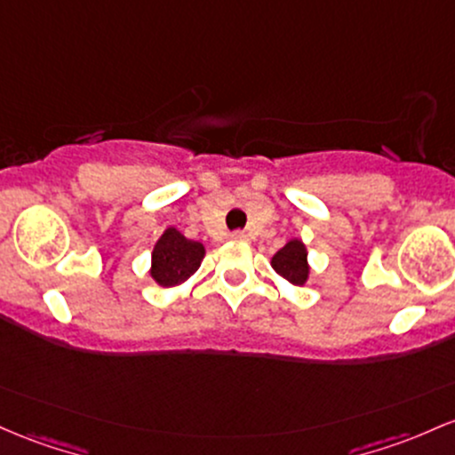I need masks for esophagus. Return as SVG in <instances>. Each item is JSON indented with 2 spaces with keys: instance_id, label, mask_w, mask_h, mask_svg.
I'll use <instances>...</instances> for the list:
<instances>
[{
  "instance_id": "34e87169",
  "label": "esophagus",
  "mask_w": 455,
  "mask_h": 455,
  "mask_svg": "<svg viewBox=\"0 0 455 455\" xmlns=\"http://www.w3.org/2000/svg\"><path fill=\"white\" fill-rule=\"evenodd\" d=\"M231 239L233 242H248V235L243 231H235V233H231Z\"/></svg>"
}]
</instances>
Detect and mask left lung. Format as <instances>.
I'll return each mask as SVG.
<instances>
[{
    "mask_svg": "<svg viewBox=\"0 0 455 455\" xmlns=\"http://www.w3.org/2000/svg\"><path fill=\"white\" fill-rule=\"evenodd\" d=\"M269 266H272V269L278 274V276L284 278L287 283L298 284V287L307 284L308 276H311L308 251H307V246H304L302 239H298V237L289 239L281 251L274 254L272 261H269Z\"/></svg>",
    "mask_w": 455,
    "mask_h": 455,
    "instance_id": "1",
    "label": "left lung"
}]
</instances>
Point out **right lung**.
Masks as SVG:
<instances>
[{"mask_svg":"<svg viewBox=\"0 0 455 455\" xmlns=\"http://www.w3.org/2000/svg\"><path fill=\"white\" fill-rule=\"evenodd\" d=\"M204 259V243L188 239L179 228L168 227L151 252V278L159 287H179L196 274Z\"/></svg>","mask_w":455,"mask_h":455,"instance_id":"obj_1","label":"right lung"}]
</instances>
